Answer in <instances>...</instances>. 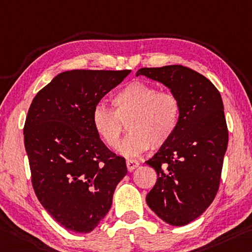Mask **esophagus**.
<instances>
[{
  "label": "esophagus",
  "instance_id": "esophagus-1",
  "mask_svg": "<svg viewBox=\"0 0 252 252\" xmlns=\"http://www.w3.org/2000/svg\"><path fill=\"white\" fill-rule=\"evenodd\" d=\"M126 168L129 171H132L139 166V162L137 160H133V159H126Z\"/></svg>",
  "mask_w": 252,
  "mask_h": 252
}]
</instances>
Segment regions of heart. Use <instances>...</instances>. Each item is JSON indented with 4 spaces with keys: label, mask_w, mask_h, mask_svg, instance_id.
<instances>
[{
    "label": "heart",
    "mask_w": 252,
    "mask_h": 252,
    "mask_svg": "<svg viewBox=\"0 0 252 252\" xmlns=\"http://www.w3.org/2000/svg\"><path fill=\"white\" fill-rule=\"evenodd\" d=\"M114 111L97 104L92 112V126L97 137L110 148L117 146L122 123H128V135L117 147L125 157H137L153 146L167 145L179 126L181 99L173 92L160 91L153 84L134 81L112 98Z\"/></svg>",
    "instance_id": "heart-1"
}]
</instances>
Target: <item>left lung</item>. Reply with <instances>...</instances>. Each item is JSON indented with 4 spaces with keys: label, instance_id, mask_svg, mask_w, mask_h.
<instances>
[{
    "label": "left lung",
    "instance_id": "obj_1",
    "mask_svg": "<svg viewBox=\"0 0 252 252\" xmlns=\"http://www.w3.org/2000/svg\"><path fill=\"white\" fill-rule=\"evenodd\" d=\"M181 99L176 133L147 165L157 171L147 204L162 221L182 226L197 219L213 202L221 179L229 133L222 97L212 83L182 65L140 68Z\"/></svg>",
    "mask_w": 252,
    "mask_h": 252
}]
</instances>
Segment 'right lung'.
<instances>
[{
    "label": "right lung",
    "mask_w": 252,
    "mask_h": 252,
    "mask_svg": "<svg viewBox=\"0 0 252 252\" xmlns=\"http://www.w3.org/2000/svg\"><path fill=\"white\" fill-rule=\"evenodd\" d=\"M130 71H63L38 92L28 111L23 134L34 193L67 230L93 231L127 173L126 159L97 137L92 112Z\"/></svg>",
    "instance_id": "1"
}]
</instances>
